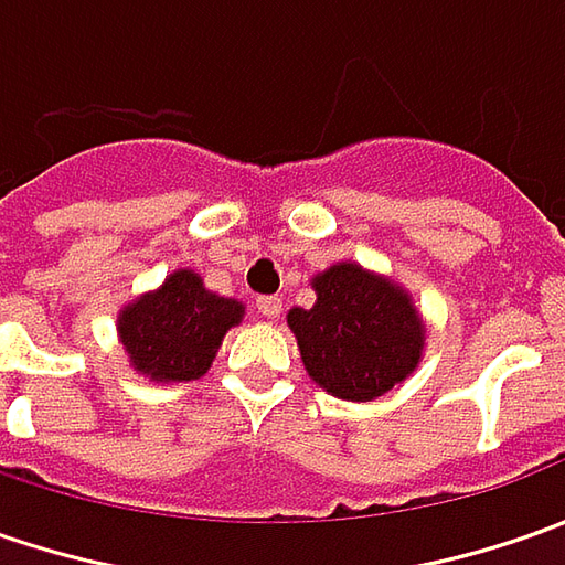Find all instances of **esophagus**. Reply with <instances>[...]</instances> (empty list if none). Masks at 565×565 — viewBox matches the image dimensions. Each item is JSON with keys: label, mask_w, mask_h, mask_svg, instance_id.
Returning a JSON list of instances; mask_svg holds the SVG:
<instances>
[{"label": "esophagus", "mask_w": 565, "mask_h": 565, "mask_svg": "<svg viewBox=\"0 0 565 565\" xmlns=\"http://www.w3.org/2000/svg\"><path fill=\"white\" fill-rule=\"evenodd\" d=\"M257 315L267 317V320H276V317L282 315V298H276V295L257 298Z\"/></svg>", "instance_id": "obj_1"}]
</instances>
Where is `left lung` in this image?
Returning <instances> with one entry per match:
<instances>
[{
  "mask_svg": "<svg viewBox=\"0 0 565 565\" xmlns=\"http://www.w3.org/2000/svg\"><path fill=\"white\" fill-rule=\"evenodd\" d=\"M315 308H292V327L308 374L327 393L371 402L415 371L424 349L418 311L399 286L337 264L315 279Z\"/></svg>",
  "mask_w": 565,
  "mask_h": 565,
  "instance_id": "obj_1",
  "label": "left lung"
}]
</instances>
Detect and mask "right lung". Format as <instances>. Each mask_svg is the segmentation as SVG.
<instances>
[{"mask_svg":"<svg viewBox=\"0 0 565 565\" xmlns=\"http://www.w3.org/2000/svg\"><path fill=\"white\" fill-rule=\"evenodd\" d=\"M238 320V301L206 292L198 273L179 270L163 289L121 311L119 333L135 371L160 383H182L204 377L226 330Z\"/></svg>","mask_w":565,"mask_h":565,"instance_id":"right-lung-1","label":"right lung"}]
</instances>
